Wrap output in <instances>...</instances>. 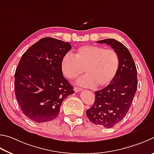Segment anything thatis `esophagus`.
I'll use <instances>...</instances> for the list:
<instances>
[{
    "mask_svg": "<svg viewBox=\"0 0 154 154\" xmlns=\"http://www.w3.org/2000/svg\"><path fill=\"white\" fill-rule=\"evenodd\" d=\"M74 90L75 93H77V92H79V91H81L82 90V88H79V87H74Z\"/></svg>",
    "mask_w": 154,
    "mask_h": 154,
    "instance_id": "obj_1",
    "label": "esophagus"
}]
</instances>
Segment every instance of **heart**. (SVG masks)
Wrapping results in <instances>:
<instances>
[{"label": "heart", "mask_w": 154, "mask_h": 154, "mask_svg": "<svg viewBox=\"0 0 154 154\" xmlns=\"http://www.w3.org/2000/svg\"><path fill=\"white\" fill-rule=\"evenodd\" d=\"M120 59L114 50L94 45H85L77 48L74 56L66 54L61 61L62 74L68 80H74L83 74L87 75L78 80L79 85L87 87H105L116 76Z\"/></svg>", "instance_id": "1"}]
</instances>
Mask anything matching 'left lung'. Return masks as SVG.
Listing matches in <instances>:
<instances>
[{
    "mask_svg": "<svg viewBox=\"0 0 154 154\" xmlns=\"http://www.w3.org/2000/svg\"><path fill=\"white\" fill-rule=\"evenodd\" d=\"M114 48L120 59L119 70L114 80L95 91V102L87 110V116L95 125L112 128L122 120L130 109L137 88V72L131 53L116 39L99 40Z\"/></svg>",
    "mask_w": 154,
    "mask_h": 154,
    "instance_id": "left-lung-1",
    "label": "left lung"
}]
</instances>
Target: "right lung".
Segmentation results:
<instances>
[{
    "mask_svg": "<svg viewBox=\"0 0 154 154\" xmlns=\"http://www.w3.org/2000/svg\"><path fill=\"white\" fill-rule=\"evenodd\" d=\"M69 42L46 37L21 57L15 73V97L23 114L36 122L57 117L63 100L74 93L61 69Z\"/></svg>",
    "mask_w": 154,
    "mask_h": 154,
    "instance_id": "1",
    "label": "right lung"
}]
</instances>
